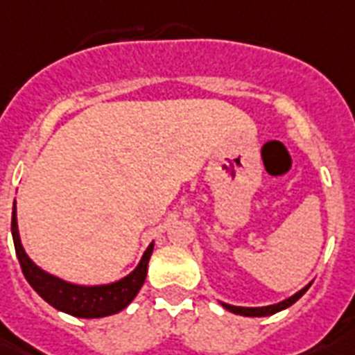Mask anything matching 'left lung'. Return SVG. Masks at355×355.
Segmentation results:
<instances>
[{
    "label": "left lung",
    "instance_id": "8db88e82",
    "mask_svg": "<svg viewBox=\"0 0 355 355\" xmlns=\"http://www.w3.org/2000/svg\"><path fill=\"white\" fill-rule=\"evenodd\" d=\"M309 285H311V283H307L304 289H300L298 293H295L293 296H289V298H285V300L277 302V304H272V306L243 307V306H232V304H226V302H220V304L226 307L227 311L235 313V315H243V317H268V315H274V313L287 309V307L293 306L296 300H300L302 296L306 295V291L309 289Z\"/></svg>",
    "mask_w": 355,
    "mask_h": 355
}]
</instances>
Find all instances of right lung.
I'll return each instance as SVG.
<instances>
[{
	"label": "right lung",
	"mask_w": 355,
	"mask_h": 355,
	"mask_svg": "<svg viewBox=\"0 0 355 355\" xmlns=\"http://www.w3.org/2000/svg\"><path fill=\"white\" fill-rule=\"evenodd\" d=\"M10 230H12L16 255L20 261L21 272L29 285L48 302L49 306L79 318L109 317V315L125 309L133 302L135 296L139 295L140 287L146 279L148 263L153 254L152 243L140 257L139 265L135 266L128 276L120 277L116 282L103 283V285H79V283H70L55 274H49L27 255L26 248L21 244L20 232H18L16 200L12 205V227Z\"/></svg>",
	"instance_id": "add662e5"
}]
</instances>
